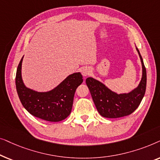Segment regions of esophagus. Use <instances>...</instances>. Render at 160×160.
<instances>
[{"label": "esophagus", "mask_w": 160, "mask_h": 160, "mask_svg": "<svg viewBox=\"0 0 160 160\" xmlns=\"http://www.w3.org/2000/svg\"><path fill=\"white\" fill-rule=\"evenodd\" d=\"M90 73H91V70L89 69V68H84L82 70V74L83 75V76H84V77L89 76Z\"/></svg>", "instance_id": "34e87169"}]
</instances>
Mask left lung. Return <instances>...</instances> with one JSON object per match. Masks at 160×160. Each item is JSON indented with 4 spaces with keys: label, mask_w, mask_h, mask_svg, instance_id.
Masks as SVG:
<instances>
[{
    "label": "left lung",
    "mask_w": 160,
    "mask_h": 160,
    "mask_svg": "<svg viewBox=\"0 0 160 160\" xmlns=\"http://www.w3.org/2000/svg\"><path fill=\"white\" fill-rule=\"evenodd\" d=\"M142 65V77L138 86L128 93L117 94L102 82L89 77L86 84L90 91L96 108L102 117L119 118L130 115L139 106L146 88V71L143 58L136 47Z\"/></svg>",
    "instance_id": "1"
}]
</instances>
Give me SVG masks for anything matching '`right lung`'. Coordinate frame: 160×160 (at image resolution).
<instances>
[{
    "label": "right lung",
    "instance_id": "right-lung-1",
    "mask_svg": "<svg viewBox=\"0 0 160 160\" xmlns=\"http://www.w3.org/2000/svg\"><path fill=\"white\" fill-rule=\"evenodd\" d=\"M17 67L16 88L19 100L26 110L34 117L49 122H60L70 115L76 88L83 82L81 73L71 74L58 86L48 92L28 88L22 78V63Z\"/></svg>",
    "mask_w": 160,
    "mask_h": 160
}]
</instances>
